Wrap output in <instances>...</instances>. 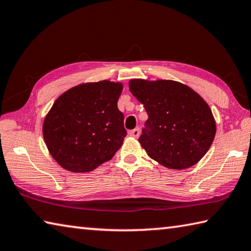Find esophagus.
Instances as JSON below:
<instances>
[{
    "label": "esophagus",
    "mask_w": 251,
    "mask_h": 251,
    "mask_svg": "<svg viewBox=\"0 0 251 251\" xmlns=\"http://www.w3.org/2000/svg\"><path fill=\"white\" fill-rule=\"evenodd\" d=\"M129 134L131 136H133V138H138V136L140 135V129H139V127H135L134 130H132V131L129 132Z\"/></svg>",
    "instance_id": "esophagus-1"
}]
</instances>
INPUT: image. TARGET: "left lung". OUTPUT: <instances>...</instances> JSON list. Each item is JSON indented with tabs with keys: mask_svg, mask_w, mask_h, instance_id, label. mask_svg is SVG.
Wrapping results in <instances>:
<instances>
[{
	"mask_svg": "<svg viewBox=\"0 0 251 251\" xmlns=\"http://www.w3.org/2000/svg\"><path fill=\"white\" fill-rule=\"evenodd\" d=\"M129 88L149 119L139 142L151 158L170 169L196 165L213 143L216 125L199 94L170 79L134 78Z\"/></svg>",
	"mask_w": 251,
	"mask_h": 251,
	"instance_id": "1",
	"label": "left lung"
}]
</instances>
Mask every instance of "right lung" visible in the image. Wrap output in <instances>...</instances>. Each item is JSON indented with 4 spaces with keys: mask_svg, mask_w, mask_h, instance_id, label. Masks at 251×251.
Listing matches in <instances>:
<instances>
[{
    "mask_svg": "<svg viewBox=\"0 0 251 251\" xmlns=\"http://www.w3.org/2000/svg\"><path fill=\"white\" fill-rule=\"evenodd\" d=\"M121 83H84L63 93L47 113L42 133L49 153L73 173L92 172L110 160L124 143Z\"/></svg>",
    "mask_w": 251,
    "mask_h": 251,
    "instance_id": "right-lung-1",
    "label": "right lung"
}]
</instances>
